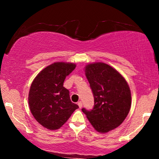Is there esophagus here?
Listing matches in <instances>:
<instances>
[{
    "label": "esophagus",
    "mask_w": 159,
    "mask_h": 159,
    "mask_svg": "<svg viewBox=\"0 0 159 159\" xmlns=\"http://www.w3.org/2000/svg\"><path fill=\"white\" fill-rule=\"evenodd\" d=\"M78 106H79L80 108H81L82 107V101H79V102H78Z\"/></svg>",
    "instance_id": "esophagus-1"
}]
</instances>
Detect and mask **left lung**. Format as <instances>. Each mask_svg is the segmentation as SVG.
I'll return each mask as SVG.
<instances>
[{
    "label": "left lung",
    "mask_w": 159,
    "mask_h": 159,
    "mask_svg": "<svg viewBox=\"0 0 159 159\" xmlns=\"http://www.w3.org/2000/svg\"><path fill=\"white\" fill-rule=\"evenodd\" d=\"M85 75L94 97L91 111L82 112L96 131L106 133L119 127L129 114L132 98L127 81L119 71L102 62L89 64Z\"/></svg>",
    "instance_id": "obj_1"
}]
</instances>
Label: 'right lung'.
<instances>
[{
  "label": "right lung",
  "mask_w": 159,
  "mask_h": 159,
  "mask_svg": "<svg viewBox=\"0 0 159 159\" xmlns=\"http://www.w3.org/2000/svg\"><path fill=\"white\" fill-rule=\"evenodd\" d=\"M72 63L56 62L43 69L30 87L29 106L32 114L46 129H58L79 108L71 101L64 82L75 69Z\"/></svg>",
  "instance_id": "add662e5"
}]
</instances>
